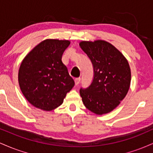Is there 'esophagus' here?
Returning a JSON list of instances; mask_svg holds the SVG:
<instances>
[{
    "label": "esophagus",
    "instance_id": "34e87169",
    "mask_svg": "<svg viewBox=\"0 0 153 153\" xmlns=\"http://www.w3.org/2000/svg\"><path fill=\"white\" fill-rule=\"evenodd\" d=\"M80 78H77L75 79V85H78L79 83H80Z\"/></svg>",
    "mask_w": 153,
    "mask_h": 153
}]
</instances>
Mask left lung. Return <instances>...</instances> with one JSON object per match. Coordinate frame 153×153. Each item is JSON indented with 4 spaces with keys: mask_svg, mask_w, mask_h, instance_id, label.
<instances>
[{
    "mask_svg": "<svg viewBox=\"0 0 153 153\" xmlns=\"http://www.w3.org/2000/svg\"><path fill=\"white\" fill-rule=\"evenodd\" d=\"M94 67V79L80 94L85 106L98 115L109 113L124 99L130 86L131 71L124 56L103 40L79 44Z\"/></svg>",
    "mask_w": 153,
    "mask_h": 153,
    "instance_id": "8db88e82",
    "label": "left lung"
}]
</instances>
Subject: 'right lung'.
I'll return each mask as SVG.
<instances>
[{"instance_id": "obj_1", "label": "right lung", "mask_w": 153, "mask_h": 153, "mask_svg": "<svg viewBox=\"0 0 153 153\" xmlns=\"http://www.w3.org/2000/svg\"><path fill=\"white\" fill-rule=\"evenodd\" d=\"M68 40L46 39L23 59L19 71V83L23 95L31 105L52 111L62 104L75 82L62 62Z\"/></svg>"}]
</instances>
